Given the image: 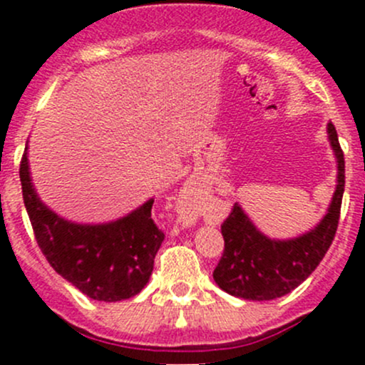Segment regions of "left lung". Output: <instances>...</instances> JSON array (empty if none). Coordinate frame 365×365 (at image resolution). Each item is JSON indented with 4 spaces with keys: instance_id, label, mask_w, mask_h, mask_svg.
I'll use <instances>...</instances> for the list:
<instances>
[{
    "instance_id": "left-lung-1",
    "label": "left lung",
    "mask_w": 365,
    "mask_h": 365,
    "mask_svg": "<svg viewBox=\"0 0 365 365\" xmlns=\"http://www.w3.org/2000/svg\"><path fill=\"white\" fill-rule=\"evenodd\" d=\"M329 138L339 169L329 213L311 233L277 242L261 235L240 206L233 205L220 224L224 251L213 270L220 289L245 300H274L300 286L325 257L336 237L344 192V153L334 123H329Z\"/></svg>"
}]
</instances>
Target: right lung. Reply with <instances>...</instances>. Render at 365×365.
Masks as SVG:
<instances>
[{"instance_id":"1","label":"right lung","mask_w":365,"mask_h":365,"mask_svg":"<svg viewBox=\"0 0 365 365\" xmlns=\"http://www.w3.org/2000/svg\"><path fill=\"white\" fill-rule=\"evenodd\" d=\"M19 176L36 244L61 277L101 302L127 300L145 288L165 237L152 219L153 200L116 222L79 226L42 205L29 180L26 152Z\"/></svg>"}]
</instances>
